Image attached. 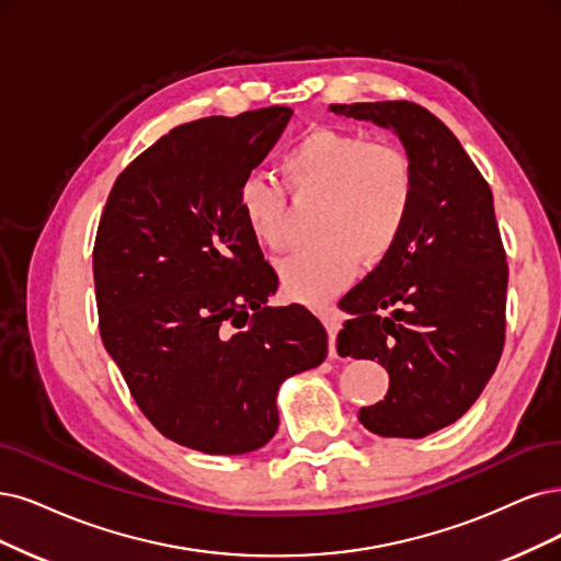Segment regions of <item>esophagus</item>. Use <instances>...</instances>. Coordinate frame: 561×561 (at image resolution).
I'll return each mask as SVG.
<instances>
[{"label":"esophagus","instance_id":"esophagus-1","mask_svg":"<svg viewBox=\"0 0 561 561\" xmlns=\"http://www.w3.org/2000/svg\"><path fill=\"white\" fill-rule=\"evenodd\" d=\"M319 317H321L323 325L328 328V335H330V358H335L337 356L335 340H337V333H340V328H342V319H340V314L335 312V309H321Z\"/></svg>","mask_w":561,"mask_h":561}]
</instances>
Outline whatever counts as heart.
I'll return each instance as SVG.
<instances>
[{
    "label": "heart",
    "instance_id": "obj_1",
    "mask_svg": "<svg viewBox=\"0 0 561 561\" xmlns=\"http://www.w3.org/2000/svg\"><path fill=\"white\" fill-rule=\"evenodd\" d=\"M288 194L298 203L321 201L314 238L321 240L279 263L286 296L319 302L358 275L360 259L379 263L404 233L416 201V161L407 148L360 131L317 127L302 134L282 159ZM238 210L270 252L288 244L284 186L249 175L238 190Z\"/></svg>",
    "mask_w": 561,
    "mask_h": 561
}]
</instances>
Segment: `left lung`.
<instances>
[{
  "label": "left lung",
  "mask_w": 561,
  "mask_h": 561,
  "mask_svg": "<svg viewBox=\"0 0 561 561\" xmlns=\"http://www.w3.org/2000/svg\"><path fill=\"white\" fill-rule=\"evenodd\" d=\"M400 136L419 186L400 242L342 298L354 314L340 356L379 360L388 396L358 419L379 437L421 439L458 421L506 340L508 263L490 184L446 124L413 101L333 103Z\"/></svg>",
  "instance_id": "8db88e82"
}]
</instances>
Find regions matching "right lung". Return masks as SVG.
<instances>
[{
	"instance_id": "add662e5",
	"label": "right lung",
	"mask_w": 561,
	"mask_h": 561,
	"mask_svg": "<svg viewBox=\"0 0 561 561\" xmlns=\"http://www.w3.org/2000/svg\"><path fill=\"white\" fill-rule=\"evenodd\" d=\"M291 108L180 124L124 169L94 240L99 333L163 437L240 455L275 437L277 390L321 365L328 333L300 305L267 307L277 275L238 190Z\"/></svg>"
}]
</instances>
